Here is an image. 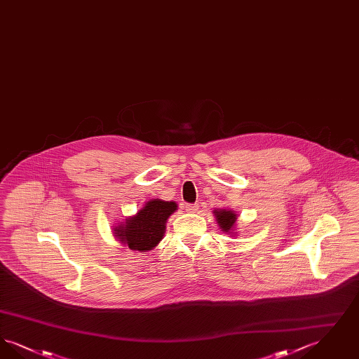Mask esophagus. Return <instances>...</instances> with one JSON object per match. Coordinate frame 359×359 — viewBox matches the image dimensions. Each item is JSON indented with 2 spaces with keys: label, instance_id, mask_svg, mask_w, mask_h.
<instances>
[{
  "label": "esophagus",
  "instance_id": "obj_1",
  "mask_svg": "<svg viewBox=\"0 0 359 359\" xmlns=\"http://www.w3.org/2000/svg\"><path fill=\"white\" fill-rule=\"evenodd\" d=\"M198 208H199V205H186L187 212H196Z\"/></svg>",
  "mask_w": 359,
  "mask_h": 359
}]
</instances>
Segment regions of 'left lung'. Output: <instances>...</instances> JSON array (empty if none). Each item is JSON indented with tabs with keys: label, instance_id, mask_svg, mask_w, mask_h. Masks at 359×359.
I'll use <instances>...</instances> for the list:
<instances>
[{
	"label": "left lung",
	"instance_id": "1",
	"mask_svg": "<svg viewBox=\"0 0 359 359\" xmlns=\"http://www.w3.org/2000/svg\"><path fill=\"white\" fill-rule=\"evenodd\" d=\"M214 214H215L217 223L219 224L222 231L227 234H230V233L234 234L233 230H234V226L237 222V214L231 210H215Z\"/></svg>",
	"mask_w": 359,
	"mask_h": 359
}]
</instances>
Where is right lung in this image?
<instances>
[{"label":"right lung","mask_w":359,"mask_h":359,"mask_svg":"<svg viewBox=\"0 0 359 359\" xmlns=\"http://www.w3.org/2000/svg\"><path fill=\"white\" fill-rule=\"evenodd\" d=\"M176 208L175 202L148 201L135 217L126 218L125 222L114 227V236L132 250H152L164 237L167 219Z\"/></svg>","instance_id":"1"}]
</instances>
